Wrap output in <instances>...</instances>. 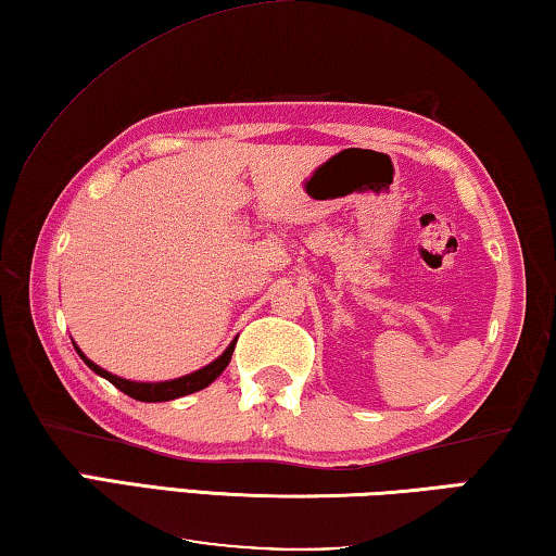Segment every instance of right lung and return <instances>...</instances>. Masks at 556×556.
<instances>
[{"instance_id": "add662e5", "label": "right lung", "mask_w": 556, "mask_h": 556, "mask_svg": "<svg viewBox=\"0 0 556 556\" xmlns=\"http://www.w3.org/2000/svg\"><path fill=\"white\" fill-rule=\"evenodd\" d=\"M235 343L237 339L227 346V351L219 358H215L213 364L200 368V371L195 374H188L182 378H175V381H161V383H136V381H126V378H118L113 376L109 371H103L101 366H96L93 361H88L81 351H78V356H81L86 361V366L91 368V371H96L99 376H103L105 381H111L113 386H116L118 391H123L126 395H130V399L136 401H146V403H161V401H173V399H180V395H188V393H195V391H202L207 389L210 383L215 381V378L225 371L227 364H230L232 358V351H235Z\"/></svg>"}]
</instances>
